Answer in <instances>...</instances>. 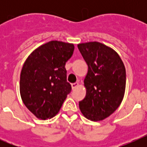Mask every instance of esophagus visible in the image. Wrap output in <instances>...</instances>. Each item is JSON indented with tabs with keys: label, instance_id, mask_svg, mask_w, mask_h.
Masks as SVG:
<instances>
[{
	"label": "esophagus",
	"instance_id": "34e87169",
	"mask_svg": "<svg viewBox=\"0 0 147 147\" xmlns=\"http://www.w3.org/2000/svg\"><path fill=\"white\" fill-rule=\"evenodd\" d=\"M78 86H79V83H78V82L74 83V84H72V85H71V87H72V89L73 90L76 89V88H77Z\"/></svg>",
	"mask_w": 147,
	"mask_h": 147
}]
</instances>
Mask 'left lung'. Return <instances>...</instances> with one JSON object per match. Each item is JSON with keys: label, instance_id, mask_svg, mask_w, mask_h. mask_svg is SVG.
I'll use <instances>...</instances> for the list:
<instances>
[{"label": "left lung", "instance_id": "obj_1", "mask_svg": "<svg viewBox=\"0 0 147 147\" xmlns=\"http://www.w3.org/2000/svg\"><path fill=\"white\" fill-rule=\"evenodd\" d=\"M88 66L84 80L86 96L80 109L86 119L102 121L119 107L126 88V70L119 54L98 42L78 44Z\"/></svg>", "mask_w": 147, "mask_h": 147}]
</instances>
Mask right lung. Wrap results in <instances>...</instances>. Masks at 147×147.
Returning a JSON list of instances; mask_svg holds the SVG:
<instances>
[{
    "label": "right lung",
    "mask_w": 147,
    "mask_h": 147,
    "mask_svg": "<svg viewBox=\"0 0 147 147\" xmlns=\"http://www.w3.org/2000/svg\"><path fill=\"white\" fill-rule=\"evenodd\" d=\"M74 51V44L53 40L35 49L24 62L20 73V96L37 119L55 116L71 93L65 65Z\"/></svg>",
    "instance_id": "obj_1"
}]
</instances>
